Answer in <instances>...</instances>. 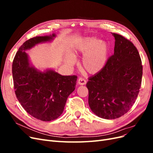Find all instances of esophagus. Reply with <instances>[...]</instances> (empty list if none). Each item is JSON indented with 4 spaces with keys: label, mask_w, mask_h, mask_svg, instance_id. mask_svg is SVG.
<instances>
[{
    "label": "esophagus",
    "mask_w": 153,
    "mask_h": 153,
    "mask_svg": "<svg viewBox=\"0 0 153 153\" xmlns=\"http://www.w3.org/2000/svg\"><path fill=\"white\" fill-rule=\"evenodd\" d=\"M78 84L79 85H85L86 84V80L83 78H80L78 80Z\"/></svg>",
    "instance_id": "esophagus-1"
}]
</instances>
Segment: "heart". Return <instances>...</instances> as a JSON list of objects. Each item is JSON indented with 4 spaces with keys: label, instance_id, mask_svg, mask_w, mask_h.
Instances as JSON below:
<instances>
[{
    "label": "heart",
    "instance_id": "b5f03b06",
    "mask_svg": "<svg viewBox=\"0 0 153 153\" xmlns=\"http://www.w3.org/2000/svg\"><path fill=\"white\" fill-rule=\"evenodd\" d=\"M71 52L73 54L83 55V69L90 74H96L102 70L107 62L110 45L106 41L99 40L94 37H87L74 45ZM65 62L71 65L74 62V58L67 57Z\"/></svg>",
    "mask_w": 153,
    "mask_h": 153
}]
</instances>
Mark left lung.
Returning <instances> with one entry per match:
<instances>
[{
	"mask_svg": "<svg viewBox=\"0 0 153 153\" xmlns=\"http://www.w3.org/2000/svg\"><path fill=\"white\" fill-rule=\"evenodd\" d=\"M114 53L99 73L89 78V105L99 117L114 119L130 110L140 91L142 61L130 41L113 33Z\"/></svg>",
	"mask_w": 153,
	"mask_h": 153,
	"instance_id": "8db88e82",
	"label": "left lung"
}]
</instances>
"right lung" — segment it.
I'll list each match as a JSON object with an SVG mask.
<instances>
[{"instance_id": "obj_1", "label": "right lung", "mask_w": 153, "mask_h": 153, "mask_svg": "<svg viewBox=\"0 0 153 153\" xmlns=\"http://www.w3.org/2000/svg\"><path fill=\"white\" fill-rule=\"evenodd\" d=\"M56 34L36 36L26 41L14 58L12 73L16 98L32 117L50 121L61 115L68 96L75 89L77 76H63L53 69L40 71L31 64L25 51L50 42Z\"/></svg>"}]
</instances>
